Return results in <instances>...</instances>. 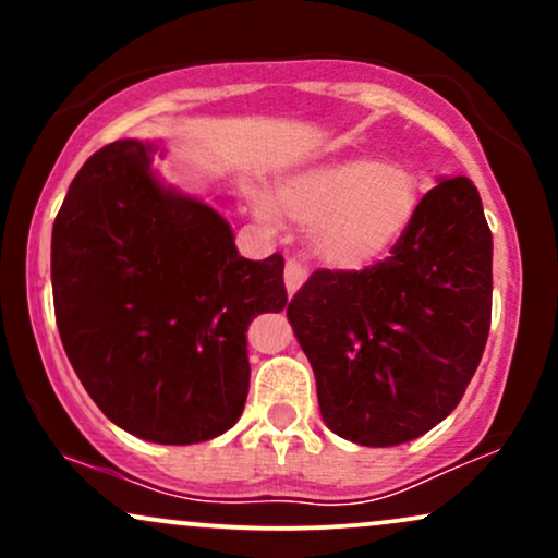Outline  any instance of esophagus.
<instances>
[{
    "instance_id": "34e87169",
    "label": "esophagus",
    "mask_w": 558,
    "mask_h": 558,
    "mask_svg": "<svg viewBox=\"0 0 558 558\" xmlns=\"http://www.w3.org/2000/svg\"><path fill=\"white\" fill-rule=\"evenodd\" d=\"M306 265L301 259H288L286 262V272H283V280H286V291H288V296H293V293L299 291L301 286H304V280H306Z\"/></svg>"
}]
</instances>
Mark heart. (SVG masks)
<instances>
[{"instance_id":"1","label":"heart","mask_w":558,"mask_h":558,"mask_svg":"<svg viewBox=\"0 0 558 558\" xmlns=\"http://www.w3.org/2000/svg\"><path fill=\"white\" fill-rule=\"evenodd\" d=\"M422 202L420 175L377 157H345L301 170L278 189V209L310 228L325 265L360 270L386 257L407 235ZM270 198H257L262 220H278Z\"/></svg>"}]
</instances>
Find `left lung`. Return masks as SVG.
I'll return each instance as SVG.
<instances>
[{
    "mask_svg": "<svg viewBox=\"0 0 558 558\" xmlns=\"http://www.w3.org/2000/svg\"><path fill=\"white\" fill-rule=\"evenodd\" d=\"M493 235L470 178H438L390 257L317 270L288 304L319 414L360 446H399L462 401L490 330Z\"/></svg>",
    "mask_w": 558,
    "mask_h": 558,
    "instance_id": "obj_1",
    "label": "left lung"
}]
</instances>
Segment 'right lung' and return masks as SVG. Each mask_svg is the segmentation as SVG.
Returning <instances> with one entry per match:
<instances>
[{"instance_id": "right-lung-1", "label": "right lung", "mask_w": 558, "mask_h": 558, "mask_svg": "<svg viewBox=\"0 0 558 558\" xmlns=\"http://www.w3.org/2000/svg\"><path fill=\"white\" fill-rule=\"evenodd\" d=\"M157 151L114 141L73 178L52 228L54 315L107 420L189 446L239 422L248 323L288 293L283 257L243 259L226 217L155 175Z\"/></svg>"}]
</instances>
